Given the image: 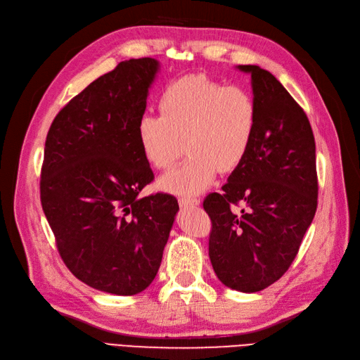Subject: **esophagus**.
Segmentation results:
<instances>
[{
    "label": "esophagus",
    "mask_w": 360,
    "mask_h": 360,
    "mask_svg": "<svg viewBox=\"0 0 360 360\" xmlns=\"http://www.w3.org/2000/svg\"><path fill=\"white\" fill-rule=\"evenodd\" d=\"M179 204H180V207H193V205L200 204V200L195 197H180Z\"/></svg>",
    "instance_id": "34e87169"
}]
</instances>
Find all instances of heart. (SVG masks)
<instances>
[{
    "mask_svg": "<svg viewBox=\"0 0 360 360\" xmlns=\"http://www.w3.org/2000/svg\"><path fill=\"white\" fill-rule=\"evenodd\" d=\"M159 112L136 122V141L146 160L156 169L174 165L184 146L189 158L160 180L176 193H197L216 172L240 165L252 144L258 122L257 102L248 90L224 85L205 75H188L162 90Z\"/></svg>",
    "mask_w": 360,
    "mask_h": 360,
    "instance_id": "obj_1",
    "label": "heart"
}]
</instances>
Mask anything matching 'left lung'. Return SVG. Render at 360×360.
Returning <instances> with one entry per match:
<instances>
[{"label":"left lung","mask_w":360,"mask_h":360,"mask_svg":"<svg viewBox=\"0 0 360 360\" xmlns=\"http://www.w3.org/2000/svg\"><path fill=\"white\" fill-rule=\"evenodd\" d=\"M238 69L252 78L255 135L222 193L207 195L202 207L212 221L214 274L226 287L255 292L276 282L296 258L317 210L319 177L312 127L302 106L270 72Z\"/></svg>","instance_id":"obj_1"}]
</instances>
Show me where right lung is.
I'll return each mask as SVG.
<instances>
[{
	"mask_svg": "<svg viewBox=\"0 0 360 360\" xmlns=\"http://www.w3.org/2000/svg\"><path fill=\"white\" fill-rule=\"evenodd\" d=\"M155 58H132L93 81L49 127L40 201L64 264L96 290L132 296L155 279L179 202L139 197L155 174L136 141Z\"/></svg>",
	"mask_w": 360,
	"mask_h": 360,
	"instance_id": "add662e5",
	"label": "right lung"
}]
</instances>
